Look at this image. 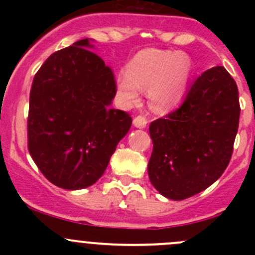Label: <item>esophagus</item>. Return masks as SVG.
Returning a JSON list of instances; mask_svg holds the SVG:
<instances>
[{"label":"esophagus","instance_id":"1","mask_svg":"<svg viewBox=\"0 0 255 255\" xmlns=\"http://www.w3.org/2000/svg\"><path fill=\"white\" fill-rule=\"evenodd\" d=\"M146 123H148L146 118L140 115L137 116V117H134V120H133V125H134V127L137 128H144L146 126Z\"/></svg>","mask_w":255,"mask_h":255}]
</instances>
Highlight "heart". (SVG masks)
Returning a JSON list of instances; mask_svg holds the SVG:
<instances>
[{"label": "heart", "mask_w": 255, "mask_h": 255, "mask_svg": "<svg viewBox=\"0 0 255 255\" xmlns=\"http://www.w3.org/2000/svg\"><path fill=\"white\" fill-rule=\"evenodd\" d=\"M191 60L184 53L144 49L117 76V91L126 105L139 99L140 90H149L150 106L166 112L180 104L191 78Z\"/></svg>", "instance_id": "heart-1"}]
</instances>
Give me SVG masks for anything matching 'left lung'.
Returning <instances> with one entry per match:
<instances>
[{
	"label": "left lung",
	"instance_id": "8db88e82",
	"mask_svg": "<svg viewBox=\"0 0 255 255\" xmlns=\"http://www.w3.org/2000/svg\"><path fill=\"white\" fill-rule=\"evenodd\" d=\"M239 115L238 87L230 73L223 66L202 73L179 109L149 126L153 186L176 201L211 186L230 164Z\"/></svg>",
	"mask_w": 255,
	"mask_h": 255
}]
</instances>
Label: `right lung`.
Listing matches in <instances>:
<instances>
[{
    "label": "right lung",
    "instance_id": "right-lung-1",
    "mask_svg": "<svg viewBox=\"0 0 255 255\" xmlns=\"http://www.w3.org/2000/svg\"><path fill=\"white\" fill-rule=\"evenodd\" d=\"M86 48L82 39L51 54L29 94L28 150L43 175L66 190L95 184L132 125L129 113L110 107L112 69Z\"/></svg>",
    "mask_w": 255,
    "mask_h": 255
}]
</instances>
